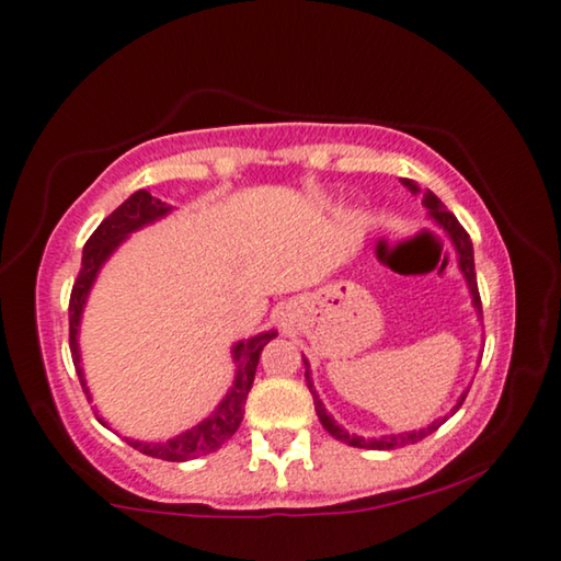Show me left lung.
I'll return each mask as SVG.
<instances>
[{
    "mask_svg": "<svg viewBox=\"0 0 561 561\" xmlns=\"http://www.w3.org/2000/svg\"><path fill=\"white\" fill-rule=\"evenodd\" d=\"M400 183L411 191L413 196L421 198V204L428 208V214L436 219L443 229H446V233L450 237V241H454L456 252H458V266H461L463 277L468 282V289H471L473 295V307L479 309L481 314V295H479V284H476V270H473V247H471V237H468V231L458 224V219L454 214L448 211L446 206H443V201L433 194V191L428 188H421L417 186L415 181L411 179H400ZM305 380H307V388L309 392H312L314 398V411H317V417H320V423L324 425V431L330 433L332 438H337L342 443H347V446H355V448H373V450H390V448H400V446H408V443H417L423 440L425 436H431V433H436L443 423H446V417L443 421H436L433 425H428V428L423 431H413V433H398V436H382V438H360V436H350L347 431H342L337 423L332 421V415H328V411H324V405L320 403V398H317V392L312 390V378H309V365L305 363ZM468 396V390L463 392V398L458 400V405L454 408V413L458 411V408L463 405V400Z\"/></svg>",
    "mask_w": 561,
    "mask_h": 561,
    "instance_id": "8db88e82",
    "label": "left lung"
}]
</instances>
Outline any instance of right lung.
<instances>
[{
  "mask_svg": "<svg viewBox=\"0 0 561 561\" xmlns=\"http://www.w3.org/2000/svg\"><path fill=\"white\" fill-rule=\"evenodd\" d=\"M169 211V206L163 201H158L148 194V191H136L128 201L115 208L111 216H105L103 224L93 231V237L85 241V249H82V266L78 272V279L72 284V295H70V353H72V363L75 370H78L80 386L85 388V380H82V370H80V350H78V324H80V312L82 305H85V297L90 287H93L95 274L107 256L113 254V249L121 244V241L128 237L130 231H136L146 224L161 219V216ZM274 337V332H264L256 334V337L239 342L233 347V360H237V380H233V388L229 390V396L221 400L219 408L201 421L194 428L181 433L165 443H138V440H128L133 448H138L140 454H146L150 458H161V461H191V458L214 454L216 448H221L233 433H237L241 417H244V403L249 390H252L254 382V373L259 365V355L266 342ZM88 392V388H85ZM103 423V417H98ZM105 425V423H103Z\"/></svg>",
  "mask_w": 561,
  "mask_h": 561,
  "instance_id": "right-lung-1",
  "label": "right lung"
}]
</instances>
